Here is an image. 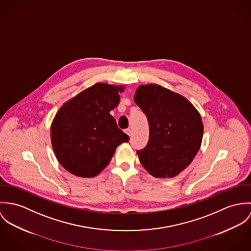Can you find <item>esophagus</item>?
<instances>
[{
    "label": "esophagus",
    "instance_id": "esophagus-1",
    "mask_svg": "<svg viewBox=\"0 0 251 251\" xmlns=\"http://www.w3.org/2000/svg\"><path fill=\"white\" fill-rule=\"evenodd\" d=\"M125 133H126L128 136H131V135H132V130H131L130 128H128V129L125 130Z\"/></svg>",
    "mask_w": 251,
    "mask_h": 251
}]
</instances>
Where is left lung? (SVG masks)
I'll use <instances>...</instances> for the list:
<instances>
[{
    "mask_svg": "<svg viewBox=\"0 0 251 251\" xmlns=\"http://www.w3.org/2000/svg\"><path fill=\"white\" fill-rule=\"evenodd\" d=\"M136 104L149 125L146 146L138 150L140 164L156 178H172L188 167L203 137L199 112L185 97L158 84L138 87Z\"/></svg>",
    "mask_w": 251,
    "mask_h": 251,
    "instance_id": "obj_1",
    "label": "left lung"
}]
</instances>
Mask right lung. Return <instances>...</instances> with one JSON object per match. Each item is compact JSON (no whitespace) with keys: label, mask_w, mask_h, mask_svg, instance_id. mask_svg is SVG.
I'll use <instances>...</instances> for the list:
<instances>
[{"label":"right lung","mask_w":251,"mask_h":251,"mask_svg":"<svg viewBox=\"0 0 251 251\" xmlns=\"http://www.w3.org/2000/svg\"><path fill=\"white\" fill-rule=\"evenodd\" d=\"M123 86L95 84L66 102L51 127L59 164L79 177H94L108 166L116 147L129 140L110 114Z\"/></svg>","instance_id":"obj_1"}]
</instances>
